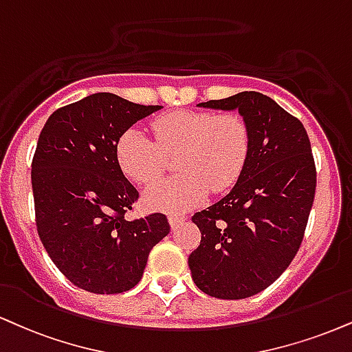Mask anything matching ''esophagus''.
<instances>
[{
  "label": "esophagus",
  "mask_w": 352,
  "mask_h": 352,
  "mask_svg": "<svg viewBox=\"0 0 352 352\" xmlns=\"http://www.w3.org/2000/svg\"><path fill=\"white\" fill-rule=\"evenodd\" d=\"M185 221L184 217H179V214H168V224H170L172 230H177L182 223Z\"/></svg>",
  "instance_id": "esophagus-1"
}]
</instances>
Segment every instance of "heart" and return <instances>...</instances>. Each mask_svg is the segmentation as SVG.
I'll return each instance as SVG.
<instances>
[{
	"label": "heart",
	"mask_w": 352,
	"mask_h": 352,
	"mask_svg": "<svg viewBox=\"0 0 352 352\" xmlns=\"http://www.w3.org/2000/svg\"><path fill=\"white\" fill-rule=\"evenodd\" d=\"M155 141L129 128L116 144V160L128 179L151 184L162 175L167 155H177L182 173L152 184L142 193L149 210L184 213L208 198L210 190L224 192L239 179L248 162L251 134L238 114L173 111L152 122Z\"/></svg>",
	"instance_id": "heart-1"
}]
</instances>
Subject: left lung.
<instances>
[{"instance_id":"1","label":"left lung","mask_w":352,"mask_h":352,"mask_svg":"<svg viewBox=\"0 0 352 352\" xmlns=\"http://www.w3.org/2000/svg\"><path fill=\"white\" fill-rule=\"evenodd\" d=\"M197 107L238 111L251 147L231 192L193 214L201 241L188 267L210 297L248 298L277 280L302 244L316 187L310 139L297 118L257 91Z\"/></svg>"}]
</instances>
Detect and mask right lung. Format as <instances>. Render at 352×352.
<instances>
[{
    "label": "right lung",
    "instance_id": "1",
    "mask_svg": "<svg viewBox=\"0 0 352 352\" xmlns=\"http://www.w3.org/2000/svg\"><path fill=\"white\" fill-rule=\"evenodd\" d=\"M162 107L93 93L50 114L32 160L39 238L57 269L91 294L141 280L151 249L170 231L162 213L126 221L138 190L116 160L124 131Z\"/></svg>",
    "mask_w": 352,
    "mask_h": 352
}]
</instances>
